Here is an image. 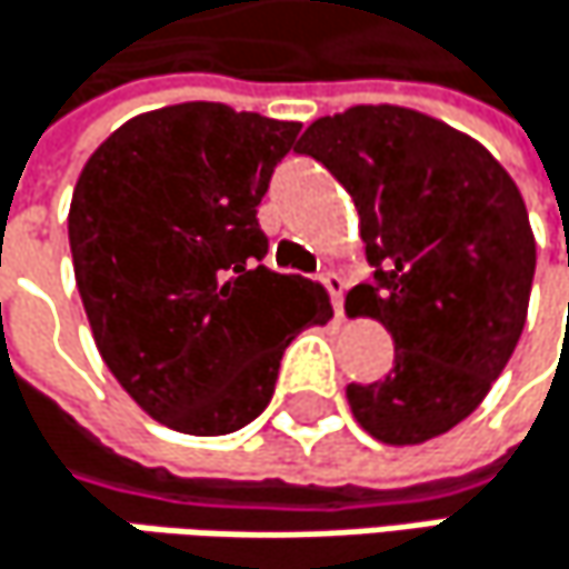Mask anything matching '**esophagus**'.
Wrapping results in <instances>:
<instances>
[{"instance_id":"obj_1","label":"esophagus","mask_w":569,"mask_h":569,"mask_svg":"<svg viewBox=\"0 0 569 569\" xmlns=\"http://www.w3.org/2000/svg\"><path fill=\"white\" fill-rule=\"evenodd\" d=\"M320 284L327 288L330 305H333V315L340 318V315H343V288H347L343 274H340V271H323V274H320Z\"/></svg>"}]
</instances>
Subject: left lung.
<instances>
[{
    "label": "left lung",
    "mask_w": 569,
    "mask_h": 569,
    "mask_svg": "<svg viewBox=\"0 0 569 569\" xmlns=\"http://www.w3.org/2000/svg\"><path fill=\"white\" fill-rule=\"evenodd\" d=\"M298 153L353 196L373 268L347 298L392 333V370L350 383L357 422L387 446H419L478 409L528 318L533 246L505 167L419 110L360 104L315 120Z\"/></svg>",
    "instance_id": "left-lung-1"
}]
</instances>
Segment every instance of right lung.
Segmentation results:
<instances>
[{
  "label": "right lung",
  "mask_w": 569,
  "mask_h": 569,
  "mask_svg": "<svg viewBox=\"0 0 569 569\" xmlns=\"http://www.w3.org/2000/svg\"><path fill=\"white\" fill-rule=\"evenodd\" d=\"M301 123L189 101L84 163L68 242L107 370L157 422L226 436L268 406L284 347L327 323L320 284L261 264L258 202Z\"/></svg>",
  "instance_id": "right-lung-1"
}]
</instances>
